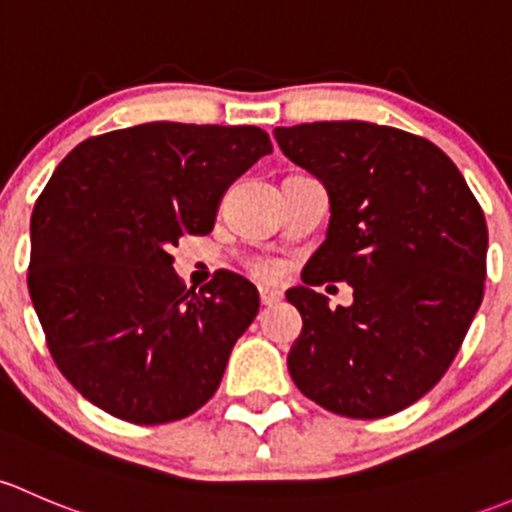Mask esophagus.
Returning <instances> with one entry per match:
<instances>
[{"label":"esophagus","instance_id":"obj_1","mask_svg":"<svg viewBox=\"0 0 512 512\" xmlns=\"http://www.w3.org/2000/svg\"><path fill=\"white\" fill-rule=\"evenodd\" d=\"M258 298H261V305H276L278 300L283 298L281 291H276V288H258Z\"/></svg>","mask_w":512,"mask_h":512}]
</instances>
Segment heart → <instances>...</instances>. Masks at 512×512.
I'll use <instances>...</instances> for the list:
<instances>
[{"mask_svg":"<svg viewBox=\"0 0 512 512\" xmlns=\"http://www.w3.org/2000/svg\"><path fill=\"white\" fill-rule=\"evenodd\" d=\"M256 271L261 273V276H276L278 266L271 261H261V263H256Z\"/></svg>","mask_w":512,"mask_h":512,"instance_id":"heart-1","label":"heart"}]
</instances>
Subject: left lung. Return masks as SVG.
I'll return each instance as SVG.
<instances>
[{"mask_svg":"<svg viewBox=\"0 0 512 512\" xmlns=\"http://www.w3.org/2000/svg\"><path fill=\"white\" fill-rule=\"evenodd\" d=\"M273 135L330 197L328 236L286 293L303 318L288 372L328 412H402L444 377L483 300L481 204L444 150L404 130L333 120ZM325 280L353 286L350 309L314 293Z\"/></svg>","mask_w":512,"mask_h":512,"instance_id":"1","label":"left lung"}]
</instances>
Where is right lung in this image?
<instances>
[{
  "label": "right lung",
  "instance_id": "right-lung-1",
  "mask_svg": "<svg viewBox=\"0 0 512 512\" xmlns=\"http://www.w3.org/2000/svg\"><path fill=\"white\" fill-rule=\"evenodd\" d=\"M273 147L254 125L145 123L73 147L31 214L29 295L63 377L130 424L217 392L258 291L219 271L184 291L172 246L209 234L224 192Z\"/></svg>",
  "mask_w": 512,
  "mask_h": 512
}]
</instances>
